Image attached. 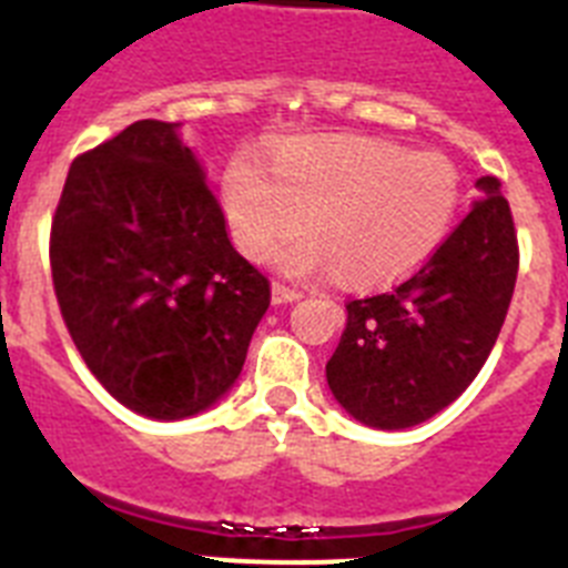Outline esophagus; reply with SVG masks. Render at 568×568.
Returning <instances> with one entry per match:
<instances>
[{
	"instance_id": "obj_1",
	"label": "esophagus",
	"mask_w": 568,
	"mask_h": 568,
	"mask_svg": "<svg viewBox=\"0 0 568 568\" xmlns=\"http://www.w3.org/2000/svg\"><path fill=\"white\" fill-rule=\"evenodd\" d=\"M304 295V290L293 287V284H284V281H273V301L275 304H287V301H298Z\"/></svg>"
}]
</instances>
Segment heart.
Masks as SVG:
<instances>
[{"instance_id":"b5f03b06","label":"heart","mask_w":568,"mask_h":568,"mask_svg":"<svg viewBox=\"0 0 568 568\" xmlns=\"http://www.w3.org/2000/svg\"><path fill=\"white\" fill-rule=\"evenodd\" d=\"M233 155L222 175L230 233L250 258L278 250L290 273H329L366 287L413 273L453 230L464 179L446 155L369 135H298L270 155Z\"/></svg>"}]
</instances>
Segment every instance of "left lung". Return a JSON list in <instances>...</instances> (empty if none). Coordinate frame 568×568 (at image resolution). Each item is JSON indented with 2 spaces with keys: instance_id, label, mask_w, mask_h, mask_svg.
Wrapping results in <instances>:
<instances>
[{
  "instance_id": "8db88e82",
  "label": "left lung",
  "mask_w": 568,
  "mask_h": 568,
  "mask_svg": "<svg viewBox=\"0 0 568 568\" xmlns=\"http://www.w3.org/2000/svg\"><path fill=\"white\" fill-rule=\"evenodd\" d=\"M429 258L384 293L346 301L327 384L366 426L433 418L475 381L504 327L518 278V230L498 179Z\"/></svg>"
}]
</instances>
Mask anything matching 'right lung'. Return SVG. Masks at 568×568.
<instances>
[{
    "instance_id": "obj_1",
    "label": "right lung",
    "mask_w": 568,
    "mask_h": 568,
    "mask_svg": "<svg viewBox=\"0 0 568 568\" xmlns=\"http://www.w3.org/2000/svg\"><path fill=\"white\" fill-rule=\"evenodd\" d=\"M64 327L119 404L202 413L239 378L270 281L235 253L175 124L142 119L77 155L50 222Z\"/></svg>"
}]
</instances>
